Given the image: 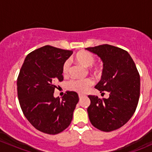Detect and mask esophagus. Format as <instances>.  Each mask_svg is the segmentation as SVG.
Here are the masks:
<instances>
[{
	"label": "esophagus",
	"mask_w": 152,
	"mask_h": 152,
	"mask_svg": "<svg viewBox=\"0 0 152 152\" xmlns=\"http://www.w3.org/2000/svg\"><path fill=\"white\" fill-rule=\"evenodd\" d=\"M84 96H85V95H82V94H79V99H80V100H81V99H82Z\"/></svg>",
	"instance_id": "obj_1"
}]
</instances>
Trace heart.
I'll list each match as a JSON object with an SVG mask.
<instances>
[{
	"mask_svg": "<svg viewBox=\"0 0 152 152\" xmlns=\"http://www.w3.org/2000/svg\"><path fill=\"white\" fill-rule=\"evenodd\" d=\"M75 61L84 67H90L94 65L95 62V57L90 52L86 51H81L74 56ZM70 64L68 61H65L63 65V73L67 75L69 72ZM93 81L89 78L85 79H75L68 83V88L76 92L84 93L86 92L92 85Z\"/></svg>",
	"mask_w": 152,
	"mask_h": 152,
	"instance_id": "1",
	"label": "heart"
}]
</instances>
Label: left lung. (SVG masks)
<instances>
[{
	"instance_id": "obj_1",
	"label": "left lung",
	"mask_w": 152,
	"mask_h": 152,
	"mask_svg": "<svg viewBox=\"0 0 152 152\" xmlns=\"http://www.w3.org/2000/svg\"><path fill=\"white\" fill-rule=\"evenodd\" d=\"M85 49L98 56L103 63L101 79L95 86L108 98L89 95V119L95 127L104 132L120 128L135 113L140 97V76L127 51L103 44Z\"/></svg>"
}]
</instances>
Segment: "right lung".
<instances>
[{
	"label": "right lung",
	"instance_id": "add662e5",
	"mask_svg": "<svg viewBox=\"0 0 152 152\" xmlns=\"http://www.w3.org/2000/svg\"><path fill=\"white\" fill-rule=\"evenodd\" d=\"M73 53L44 46L27 55L17 78V95L25 117L38 130L55 135L71 124L79 95L54 97L55 83L63 80V65Z\"/></svg>",
	"mask_w": 152,
	"mask_h": 152
}]
</instances>
